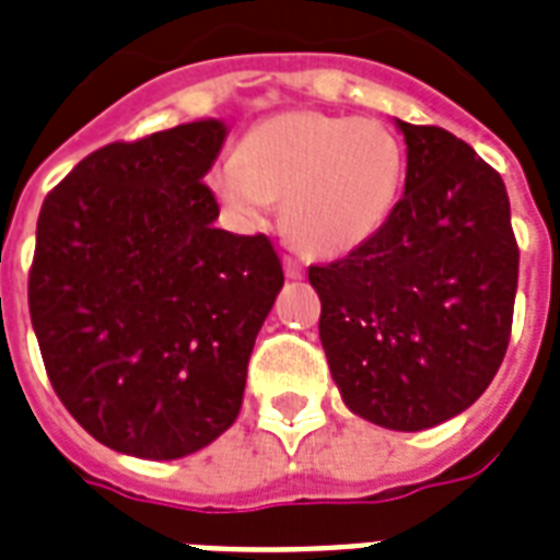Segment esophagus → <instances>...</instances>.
<instances>
[{
  "mask_svg": "<svg viewBox=\"0 0 560 560\" xmlns=\"http://www.w3.org/2000/svg\"><path fill=\"white\" fill-rule=\"evenodd\" d=\"M283 271L289 280H301L303 277V266L294 257H283Z\"/></svg>",
  "mask_w": 560,
  "mask_h": 560,
  "instance_id": "1",
  "label": "esophagus"
}]
</instances>
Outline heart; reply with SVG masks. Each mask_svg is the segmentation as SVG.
<instances>
[{"instance_id":"b5f03b06","label":"heart","mask_w":560,"mask_h":560,"mask_svg":"<svg viewBox=\"0 0 560 560\" xmlns=\"http://www.w3.org/2000/svg\"><path fill=\"white\" fill-rule=\"evenodd\" d=\"M402 177L400 142L376 119L292 110L259 122L210 184L236 219L283 207V231L312 257H341L374 236Z\"/></svg>"}]
</instances>
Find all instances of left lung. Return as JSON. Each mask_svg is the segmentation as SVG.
<instances>
[{
    "label": "left lung",
    "mask_w": 560,
    "mask_h": 560,
    "mask_svg": "<svg viewBox=\"0 0 560 560\" xmlns=\"http://www.w3.org/2000/svg\"><path fill=\"white\" fill-rule=\"evenodd\" d=\"M397 128L406 192L365 245L310 266V283L348 409L418 432L474 406L500 371L520 248L497 168L438 125Z\"/></svg>",
    "instance_id": "8db88e82"
}]
</instances>
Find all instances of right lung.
<instances>
[{
	"label": "right lung",
	"instance_id": "1",
	"mask_svg": "<svg viewBox=\"0 0 560 560\" xmlns=\"http://www.w3.org/2000/svg\"><path fill=\"white\" fill-rule=\"evenodd\" d=\"M224 125L189 122L86 154L43 201L28 312L49 383L116 453L180 458L231 427L283 289L266 233L212 221L203 175Z\"/></svg>",
	"mask_w": 560,
	"mask_h": 560
}]
</instances>
